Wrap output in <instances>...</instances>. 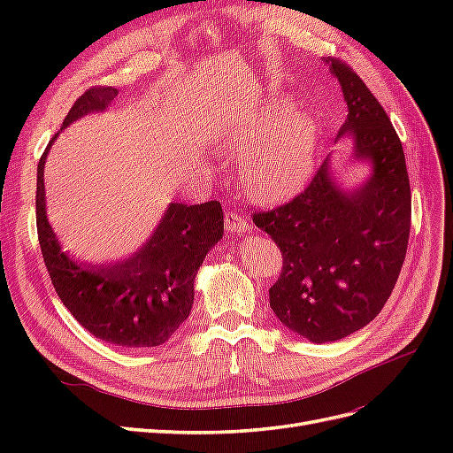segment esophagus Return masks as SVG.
Listing matches in <instances>:
<instances>
[{"label": "esophagus", "mask_w": 453, "mask_h": 453, "mask_svg": "<svg viewBox=\"0 0 453 453\" xmlns=\"http://www.w3.org/2000/svg\"><path fill=\"white\" fill-rule=\"evenodd\" d=\"M225 225H226V230L234 232V234H243V232L250 230L248 217L238 211H228L225 217Z\"/></svg>", "instance_id": "34e87169"}]
</instances>
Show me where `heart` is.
Instances as JSON below:
<instances>
[{
	"mask_svg": "<svg viewBox=\"0 0 453 453\" xmlns=\"http://www.w3.org/2000/svg\"><path fill=\"white\" fill-rule=\"evenodd\" d=\"M232 122L219 143L232 158H242V185L251 198L273 202L303 188L313 172L318 128L300 109H289Z\"/></svg>",
	"mask_w": 453,
	"mask_h": 453,
	"instance_id": "b5f03b06",
	"label": "heart"
}]
</instances>
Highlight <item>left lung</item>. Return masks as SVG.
<instances>
[{
	"instance_id": "1",
	"label": "left lung",
	"mask_w": 453,
	"mask_h": 453,
	"mask_svg": "<svg viewBox=\"0 0 453 453\" xmlns=\"http://www.w3.org/2000/svg\"><path fill=\"white\" fill-rule=\"evenodd\" d=\"M323 62L348 105L336 140L348 138L351 160L368 164L366 180L342 187L328 155L304 193L253 215L283 255L270 308L315 344L359 331L381 311L404 263L412 215L404 150L388 113L348 64Z\"/></svg>"
}]
</instances>
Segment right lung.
I'll return each instance as SVG.
<instances>
[{"mask_svg":"<svg viewBox=\"0 0 453 453\" xmlns=\"http://www.w3.org/2000/svg\"><path fill=\"white\" fill-rule=\"evenodd\" d=\"M119 90L90 88L73 104L60 130L111 107ZM60 134V132H58ZM54 135L37 164V234L54 291L87 331L120 348H155L188 318L195 280L205 255L223 238L221 203L170 202L157 228L132 255L85 263L67 255L47 217L45 162Z\"/></svg>","mask_w":453,"mask_h":453,"instance_id":"1","label":"right lung"}]
</instances>
